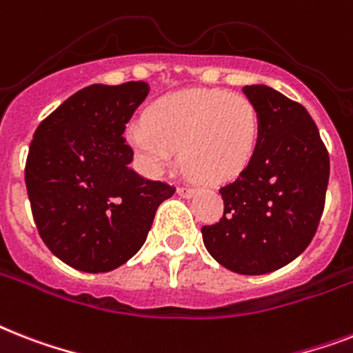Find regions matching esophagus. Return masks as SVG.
Here are the masks:
<instances>
[{
  "instance_id": "34e87169",
  "label": "esophagus",
  "mask_w": 353,
  "mask_h": 353,
  "mask_svg": "<svg viewBox=\"0 0 353 353\" xmlns=\"http://www.w3.org/2000/svg\"><path fill=\"white\" fill-rule=\"evenodd\" d=\"M196 188H190V186H179L177 188V194L181 197H194L196 196Z\"/></svg>"
}]
</instances>
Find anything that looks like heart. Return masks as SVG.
Listing matches in <instances>:
<instances>
[{"label": "heart", "instance_id": "heart-1", "mask_svg": "<svg viewBox=\"0 0 353 353\" xmlns=\"http://www.w3.org/2000/svg\"><path fill=\"white\" fill-rule=\"evenodd\" d=\"M259 134L254 101L221 88H190L159 97L145 119L127 128L128 143L148 174H163L179 148L183 167L210 185L230 181L248 167Z\"/></svg>", "mask_w": 353, "mask_h": 353}]
</instances>
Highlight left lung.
<instances>
[{
	"mask_svg": "<svg viewBox=\"0 0 353 353\" xmlns=\"http://www.w3.org/2000/svg\"><path fill=\"white\" fill-rule=\"evenodd\" d=\"M259 110L257 150L236 181L221 186V221L203 226L214 259L243 276L279 270L316 236L330 159L316 123L299 103L266 85L243 87Z\"/></svg>",
	"mask_w": 353,
	"mask_h": 353,
	"instance_id": "obj_1",
	"label": "left lung"
}]
</instances>
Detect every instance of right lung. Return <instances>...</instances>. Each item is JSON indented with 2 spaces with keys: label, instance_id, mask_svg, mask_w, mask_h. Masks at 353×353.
Segmentation results:
<instances>
[{
  "label": "right lung",
  "instance_id": "obj_1",
  "mask_svg": "<svg viewBox=\"0 0 353 353\" xmlns=\"http://www.w3.org/2000/svg\"><path fill=\"white\" fill-rule=\"evenodd\" d=\"M150 88L145 81L90 85L39 123L25 183L37 232L76 270L110 272L136 256L157 206L176 188L132 170L123 137Z\"/></svg>",
  "mask_w": 353,
  "mask_h": 353
}]
</instances>
